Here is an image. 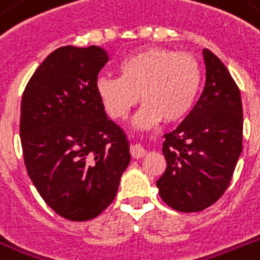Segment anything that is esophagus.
I'll use <instances>...</instances> for the list:
<instances>
[{
	"label": "esophagus",
	"instance_id": "esophagus-1",
	"mask_svg": "<svg viewBox=\"0 0 260 260\" xmlns=\"http://www.w3.org/2000/svg\"><path fill=\"white\" fill-rule=\"evenodd\" d=\"M146 152L147 151L144 150L140 144H135V146H132V148H131V155H132L135 159L143 158V156L146 155Z\"/></svg>",
	"mask_w": 260,
	"mask_h": 260
}]
</instances>
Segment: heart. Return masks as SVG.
<instances>
[{"label":"heart","mask_w":260,"mask_h":260,"mask_svg":"<svg viewBox=\"0 0 260 260\" xmlns=\"http://www.w3.org/2000/svg\"><path fill=\"white\" fill-rule=\"evenodd\" d=\"M118 77H100L95 90L106 113L125 118L139 101L144 104L135 124L147 128L174 122L189 113L201 87V67L186 52L147 47L118 63Z\"/></svg>","instance_id":"1"}]
</instances>
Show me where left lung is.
Segmentation results:
<instances>
[{
  "label": "left lung",
  "instance_id": "1",
  "mask_svg": "<svg viewBox=\"0 0 260 260\" xmlns=\"http://www.w3.org/2000/svg\"><path fill=\"white\" fill-rule=\"evenodd\" d=\"M205 87L187 117L165 135L167 167L156 181L159 196L178 212H200L221 197L243 146L240 90L209 50L202 51Z\"/></svg>",
  "mask_w": 260,
  "mask_h": 260
}]
</instances>
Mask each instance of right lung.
<instances>
[{
  "mask_svg": "<svg viewBox=\"0 0 260 260\" xmlns=\"http://www.w3.org/2000/svg\"><path fill=\"white\" fill-rule=\"evenodd\" d=\"M108 60L101 47H60L22 93L20 138L28 175L47 205L71 221L102 213L131 162L125 134L108 118L95 90Z\"/></svg>",
  "mask_w": 260,
  "mask_h": 260,
  "instance_id": "add662e5",
  "label": "right lung"
}]
</instances>
